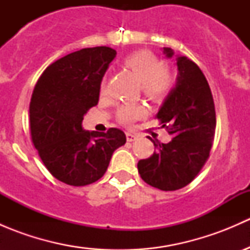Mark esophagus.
<instances>
[{"mask_svg": "<svg viewBox=\"0 0 250 250\" xmlns=\"http://www.w3.org/2000/svg\"><path fill=\"white\" fill-rule=\"evenodd\" d=\"M137 139H138V135L133 134V133H129V132L127 133V140L128 141H134V140H137Z\"/></svg>", "mask_w": 250, "mask_h": 250, "instance_id": "1", "label": "esophagus"}]
</instances>
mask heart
I'll use <instances>...</instances> for the list:
<instances>
[{"label": "heart", "mask_w": 250, "mask_h": 250, "mask_svg": "<svg viewBox=\"0 0 250 250\" xmlns=\"http://www.w3.org/2000/svg\"><path fill=\"white\" fill-rule=\"evenodd\" d=\"M125 69L133 72L141 82L144 94L153 100H161L167 95L173 84V75L168 67L161 65L160 59L150 50H138L123 60ZM105 90V81L102 83V92ZM145 115V109L140 105L129 104L121 107L118 120L121 123L133 122Z\"/></svg>", "instance_id": "heart-1"}]
</instances>
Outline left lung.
I'll list each match as a JSON object with an SVG mask.
<instances>
[{
	"mask_svg": "<svg viewBox=\"0 0 250 250\" xmlns=\"http://www.w3.org/2000/svg\"><path fill=\"white\" fill-rule=\"evenodd\" d=\"M167 58L174 50L163 48ZM175 85L161 105L156 118L167 128L172 140H152L155 152L138 162L145 183L163 191H175L190 184L209 157L216 118L213 95L200 67L186 57L176 55Z\"/></svg>",
	"mask_w": 250,
	"mask_h": 250,
	"instance_id": "8db88e82",
	"label": "left lung"
}]
</instances>
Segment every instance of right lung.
Masks as SVG:
<instances>
[{
    "label": "right lung",
    "instance_id": "add662e5",
    "mask_svg": "<svg viewBox=\"0 0 250 250\" xmlns=\"http://www.w3.org/2000/svg\"><path fill=\"white\" fill-rule=\"evenodd\" d=\"M116 50L84 48L65 55L44 70L30 103L32 143L54 178L84 186L99 180L116 148L125 144L117 128L106 133L84 130L87 111L99 102L100 84Z\"/></svg>",
    "mask_w": 250,
    "mask_h": 250
}]
</instances>
